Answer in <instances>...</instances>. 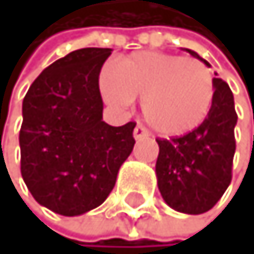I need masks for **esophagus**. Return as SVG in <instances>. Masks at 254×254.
Here are the masks:
<instances>
[{
	"label": "esophagus",
	"mask_w": 254,
	"mask_h": 254,
	"mask_svg": "<svg viewBox=\"0 0 254 254\" xmlns=\"http://www.w3.org/2000/svg\"><path fill=\"white\" fill-rule=\"evenodd\" d=\"M148 135H149L148 130L144 128L143 126H136L133 128V138H135V140H141V138H146Z\"/></svg>",
	"instance_id": "esophagus-1"
}]
</instances>
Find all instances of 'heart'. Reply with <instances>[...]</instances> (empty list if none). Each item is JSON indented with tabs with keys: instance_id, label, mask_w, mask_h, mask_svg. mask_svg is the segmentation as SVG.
<instances>
[{
	"instance_id": "b5f03b06",
	"label": "heart",
	"mask_w": 254,
	"mask_h": 254,
	"mask_svg": "<svg viewBox=\"0 0 254 254\" xmlns=\"http://www.w3.org/2000/svg\"><path fill=\"white\" fill-rule=\"evenodd\" d=\"M102 92L108 103L130 110L143 98V118L156 132L178 136L199 127L215 100L210 68L195 59L136 52L106 69Z\"/></svg>"
}]
</instances>
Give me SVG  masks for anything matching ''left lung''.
I'll list each match as a JSON object with an SVG mask.
<instances>
[{"instance_id":"1","label":"left lung","mask_w":254,"mask_h":254,"mask_svg":"<svg viewBox=\"0 0 254 254\" xmlns=\"http://www.w3.org/2000/svg\"><path fill=\"white\" fill-rule=\"evenodd\" d=\"M185 51L210 66L197 52ZM236 124L232 92L223 79L215 77V100L202 124L183 136L157 140V186L170 208L200 215L221 199L232 178Z\"/></svg>"}]
</instances>
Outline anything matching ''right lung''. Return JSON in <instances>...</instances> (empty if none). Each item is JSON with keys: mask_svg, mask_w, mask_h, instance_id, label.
Listing matches in <instances>:
<instances>
[{"mask_svg": "<svg viewBox=\"0 0 254 254\" xmlns=\"http://www.w3.org/2000/svg\"><path fill=\"white\" fill-rule=\"evenodd\" d=\"M113 49L85 47L55 60L22 105L20 172L35 200L79 216L102 205L133 149V122L103 121L98 76Z\"/></svg>", "mask_w": 254, "mask_h": 254, "instance_id": "add662e5", "label": "right lung"}]
</instances>
